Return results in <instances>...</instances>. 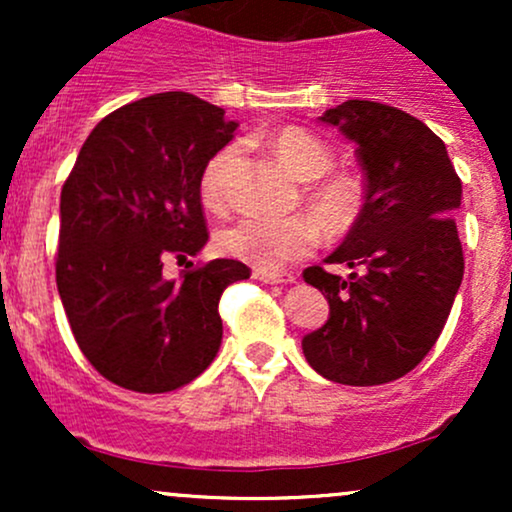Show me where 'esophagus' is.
Here are the masks:
<instances>
[{"label":"esophagus","mask_w":512,"mask_h":512,"mask_svg":"<svg viewBox=\"0 0 512 512\" xmlns=\"http://www.w3.org/2000/svg\"><path fill=\"white\" fill-rule=\"evenodd\" d=\"M255 279L264 281V284H293L296 276L289 272H269V269H255Z\"/></svg>","instance_id":"34e87169"}]
</instances>
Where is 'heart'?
Segmentation results:
<instances>
[{
	"label": "heart",
	"mask_w": 512,
	"mask_h": 512,
	"mask_svg": "<svg viewBox=\"0 0 512 512\" xmlns=\"http://www.w3.org/2000/svg\"><path fill=\"white\" fill-rule=\"evenodd\" d=\"M276 158L298 180L308 182L305 199L313 216L327 233L342 236L351 231L361 214V187L351 175L332 170V149L303 127H284L269 139ZM238 158V146H223L209 158L199 178V192L207 207H221L226 197V175ZM317 245V231L308 219H264L243 216L219 233V248L226 255L255 264L260 269H279L303 260Z\"/></svg>",
	"instance_id": "heart-1"
}]
</instances>
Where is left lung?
I'll return each instance as SVG.
<instances>
[{"label":"left lung","mask_w":512,"mask_h":512,"mask_svg":"<svg viewBox=\"0 0 512 512\" xmlns=\"http://www.w3.org/2000/svg\"><path fill=\"white\" fill-rule=\"evenodd\" d=\"M320 120L356 142L366 199L327 257L354 272L342 279L317 264L303 272L330 303V320L305 334L303 354L334 383H392L438 342L462 284L452 216L462 204V180L443 139L404 110L356 98Z\"/></svg>","instance_id":"1"}]
</instances>
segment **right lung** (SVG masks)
<instances>
[{"label":"right lung","mask_w":512,"mask_h":512,"mask_svg":"<svg viewBox=\"0 0 512 512\" xmlns=\"http://www.w3.org/2000/svg\"><path fill=\"white\" fill-rule=\"evenodd\" d=\"M236 127L192 93H156L105 115L64 180L57 291L81 354L125 390L158 395L207 370L221 293L250 279L238 260L163 279L166 257L209 240L199 178Z\"/></svg>","instance_id":"obj_1"}]
</instances>
